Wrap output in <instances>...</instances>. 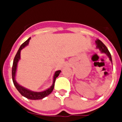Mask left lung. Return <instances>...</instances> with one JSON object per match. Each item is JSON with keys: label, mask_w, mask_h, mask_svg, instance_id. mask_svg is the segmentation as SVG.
I'll return each instance as SVG.
<instances>
[{"label": "left lung", "mask_w": 122, "mask_h": 122, "mask_svg": "<svg viewBox=\"0 0 122 122\" xmlns=\"http://www.w3.org/2000/svg\"><path fill=\"white\" fill-rule=\"evenodd\" d=\"M96 45H97V48L100 51L101 53H104L106 54V56H107L109 59V60L111 62V63H112V57L111 55L110 54L109 51L107 49V48H106V46L103 44V43L101 41H100V40L97 39L95 41Z\"/></svg>", "instance_id": "obj_1"}]
</instances>
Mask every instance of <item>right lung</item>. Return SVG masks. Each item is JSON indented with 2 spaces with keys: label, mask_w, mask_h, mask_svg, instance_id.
<instances>
[{
  "label": "right lung",
  "mask_w": 122,
  "mask_h": 122,
  "mask_svg": "<svg viewBox=\"0 0 122 122\" xmlns=\"http://www.w3.org/2000/svg\"><path fill=\"white\" fill-rule=\"evenodd\" d=\"M31 38L30 37L27 40L22 43L21 46H20L19 49H18V52H17L15 56V59L13 60V63L12 66V79L13 82L16 87L17 90H18L19 93H21L23 97L27 98V99H30V100H41V99L44 98L45 97L49 95L51 93L54 87V83L56 81V78L59 76V74L60 73L61 71L57 70L55 72L53 76V82L51 86L49 88L47 89L46 90H43L42 92H35L32 91V90H29V89L25 88L23 86L19 85L18 82H17L16 80V71H17V66H18V62H19V60L21 59V51L23 48H24L26 46H27L29 43V41L30 40Z\"/></svg>",
  "instance_id": "1"
}]
</instances>
